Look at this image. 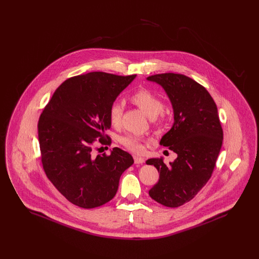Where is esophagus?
<instances>
[{"instance_id":"1","label":"esophagus","mask_w":259,"mask_h":259,"mask_svg":"<svg viewBox=\"0 0 259 259\" xmlns=\"http://www.w3.org/2000/svg\"><path fill=\"white\" fill-rule=\"evenodd\" d=\"M134 161H135L136 164H143V163H145V159L143 157H141V156H138V155L134 156Z\"/></svg>"}]
</instances>
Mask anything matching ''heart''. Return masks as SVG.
Returning <instances> with one entry per match:
<instances>
[{
	"instance_id": "obj_1",
	"label": "heart",
	"mask_w": 259,
	"mask_h": 259,
	"mask_svg": "<svg viewBox=\"0 0 259 259\" xmlns=\"http://www.w3.org/2000/svg\"><path fill=\"white\" fill-rule=\"evenodd\" d=\"M130 100L137 107H139L144 111L148 117H155L163 108V104L160 99L156 95L151 93L147 89H140L133 93L130 97ZM122 118V108L120 104L113 103L109 111V119L112 126L117 127L121 123ZM120 142L126 147L133 151H142V138L137 135H126L120 138Z\"/></svg>"
}]
</instances>
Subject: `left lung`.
<instances>
[{"mask_svg": "<svg viewBox=\"0 0 259 259\" xmlns=\"http://www.w3.org/2000/svg\"><path fill=\"white\" fill-rule=\"evenodd\" d=\"M148 81L159 84L172 104L174 123L160 145L178 157L166 165L163 158H150L159 181L149 196L161 205L177 208L193 199L209 181L223 140L217 105L205 87L184 74H154Z\"/></svg>", "mask_w": 259, "mask_h": 259, "instance_id": "obj_1", "label": "left lung"}]
</instances>
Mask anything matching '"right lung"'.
<instances>
[{"instance_id":"add662e5","label":"right lung","mask_w":259,"mask_h":259,"mask_svg":"<svg viewBox=\"0 0 259 259\" xmlns=\"http://www.w3.org/2000/svg\"><path fill=\"white\" fill-rule=\"evenodd\" d=\"M136 77L93 72L68 78L53 93L37 123L44 170L71 203L100 207L115 196L119 180L133 165L131 154L118 148L94 156L97 138L106 141L111 128L109 111Z\"/></svg>"}]
</instances>
